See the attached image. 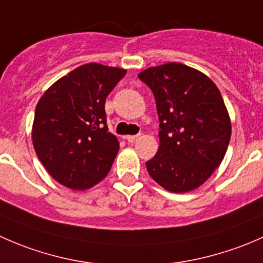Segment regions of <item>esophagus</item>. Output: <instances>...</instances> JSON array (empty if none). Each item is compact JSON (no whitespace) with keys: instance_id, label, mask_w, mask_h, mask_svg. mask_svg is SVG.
<instances>
[{"instance_id":"1","label":"esophagus","mask_w":263,"mask_h":263,"mask_svg":"<svg viewBox=\"0 0 263 263\" xmlns=\"http://www.w3.org/2000/svg\"><path fill=\"white\" fill-rule=\"evenodd\" d=\"M140 137V135H129V136H126V140L128 142H135Z\"/></svg>"}]
</instances>
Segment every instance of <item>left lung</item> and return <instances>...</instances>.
Masks as SVG:
<instances>
[{
	"instance_id": "1",
	"label": "left lung",
	"mask_w": 263,
	"mask_h": 263,
	"mask_svg": "<svg viewBox=\"0 0 263 263\" xmlns=\"http://www.w3.org/2000/svg\"><path fill=\"white\" fill-rule=\"evenodd\" d=\"M139 79L153 91L160 122V145L146 161L148 174L171 192L200 187L224 159L232 134L219 89L182 63L147 68Z\"/></svg>"
}]
</instances>
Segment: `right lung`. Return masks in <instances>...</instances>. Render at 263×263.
Segmentation results:
<instances>
[{"label": "right lung", "mask_w": 263, "mask_h": 263, "mask_svg": "<svg viewBox=\"0 0 263 263\" xmlns=\"http://www.w3.org/2000/svg\"><path fill=\"white\" fill-rule=\"evenodd\" d=\"M126 70L87 63L52 85L35 108L33 145L61 184L86 190L105 178L119 142L108 131L105 99Z\"/></svg>", "instance_id": "add662e5"}]
</instances>
